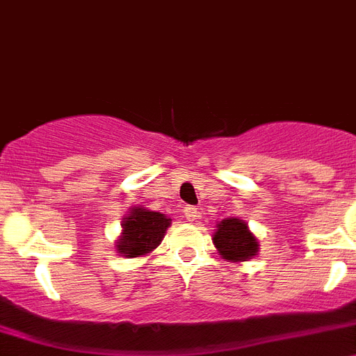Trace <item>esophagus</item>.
Returning <instances> with one entry per match:
<instances>
[{
	"instance_id": "obj_1",
	"label": "esophagus",
	"mask_w": 356,
	"mask_h": 356,
	"mask_svg": "<svg viewBox=\"0 0 356 356\" xmlns=\"http://www.w3.org/2000/svg\"><path fill=\"white\" fill-rule=\"evenodd\" d=\"M184 215L188 222H195V218L199 216V209L194 208V206H187V208L184 209Z\"/></svg>"
}]
</instances>
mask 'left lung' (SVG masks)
I'll list each match as a JSON object with an SVG mask.
<instances>
[{"instance_id":"obj_1","label":"left lung","mask_w":356,"mask_h":356,"mask_svg":"<svg viewBox=\"0 0 356 356\" xmlns=\"http://www.w3.org/2000/svg\"><path fill=\"white\" fill-rule=\"evenodd\" d=\"M213 245L227 262H246L259 255V239L250 231L248 223L238 216L223 218L216 223Z\"/></svg>"}]
</instances>
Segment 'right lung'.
I'll use <instances>...</instances> for the list:
<instances>
[{"label": "right lung", "instance_id": "right-lung-1", "mask_svg": "<svg viewBox=\"0 0 356 356\" xmlns=\"http://www.w3.org/2000/svg\"><path fill=\"white\" fill-rule=\"evenodd\" d=\"M169 225L171 218L164 213L133 206L122 218V232L115 241V250L125 259L148 255L161 245Z\"/></svg>", "mask_w": 356, "mask_h": 356}]
</instances>
